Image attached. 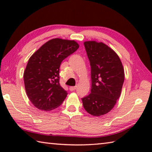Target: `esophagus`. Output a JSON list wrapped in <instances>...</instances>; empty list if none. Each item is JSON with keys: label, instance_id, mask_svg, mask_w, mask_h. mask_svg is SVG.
<instances>
[{"label": "esophagus", "instance_id": "obj_1", "mask_svg": "<svg viewBox=\"0 0 152 152\" xmlns=\"http://www.w3.org/2000/svg\"><path fill=\"white\" fill-rule=\"evenodd\" d=\"M76 88H77L76 86H71V87H70V90L71 91H74V90H76Z\"/></svg>", "mask_w": 152, "mask_h": 152}]
</instances>
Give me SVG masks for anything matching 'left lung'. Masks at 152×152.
<instances>
[{
  "instance_id": "obj_1",
  "label": "left lung",
  "mask_w": 152,
  "mask_h": 152,
  "mask_svg": "<svg viewBox=\"0 0 152 152\" xmlns=\"http://www.w3.org/2000/svg\"><path fill=\"white\" fill-rule=\"evenodd\" d=\"M91 67V93L82 98L87 113L99 117L116 104L125 78L124 68L116 52L102 42L84 43Z\"/></svg>"
}]
</instances>
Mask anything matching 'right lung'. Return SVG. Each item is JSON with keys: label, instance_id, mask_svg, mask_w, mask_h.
<instances>
[{"label": "right lung", "instance_id": "1", "mask_svg": "<svg viewBox=\"0 0 152 152\" xmlns=\"http://www.w3.org/2000/svg\"><path fill=\"white\" fill-rule=\"evenodd\" d=\"M78 48L74 40L55 38L30 57L23 74L25 88L30 101L38 109H55L66 98L68 93L60 84V66Z\"/></svg>", "mask_w": 152, "mask_h": 152}]
</instances>
